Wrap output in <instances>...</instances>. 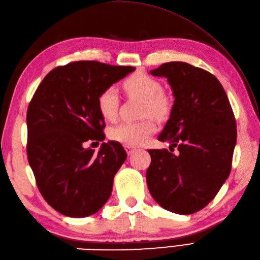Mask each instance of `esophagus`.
<instances>
[{"mask_svg":"<svg viewBox=\"0 0 260 260\" xmlns=\"http://www.w3.org/2000/svg\"><path fill=\"white\" fill-rule=\"evenodd\" d=\"M125 150H126L127 154H128V155H131V154H133V153H134V151L136 150V148H135V147H133V146L126 145V146H125Z\"/></svg>","mask_w":260,"mask_h":260,"instance_id":"34e87169","label":"esophagus"}]
</instances>
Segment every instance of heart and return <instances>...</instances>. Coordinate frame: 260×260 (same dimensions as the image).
<instances>
[{"label":"heart","mask_w":260,"mask_h":260,"mask_svg":"<svg viewBox=\"0 0 260 260\" xmlns=\"http://www.w3.org/2000/svg\"><path fill=\"white\" fill-rule=\"evenodd\" d=\"M123 88L131 96L143 98V115L155 116L164 118L171 110L170 98L162 91V85L157 79L144 73H136L129 76L123 82ZM98 109L104 118L114 120L117 116L119 107V96L114 87L104 89L98 96ZM156 132L155 121L145 118L136 121H123L110 131L113 140L124 143L126 145H141L148 136Z\"/></svg>","instance_id":"b5f03b06"}]
</instances>
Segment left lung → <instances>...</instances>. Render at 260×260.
I'll use <instances>...</instances> for the list:
<instances>
[{
    "label": "left lung",
    "mask_w": 260,
    "mask_h": 260,
    "mask_svg": "<svg viewBox=\"0 0 260 260\" xmlns=\"http://www.w3.org/2000/svg\"><path fill=\"white\" fill-rule=\"evenodd\" d=\"M165 77L174 104L158 141L171 150H148V190L165 210L191 214L213 200L228 179L237 141L235 115L227 93L209 71L172 61L151 70Z\"/></svg>",
    "instance_id": "obj_1"
}]
</instances>
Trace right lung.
Here are the masks:
<instances>
[{
	"label": "right lung",
	"mask_w": 260,
	"mask_h": 260,
	"mask_svg": "<svg viewBox=\"0 0 260 260\" xmlns=\"http://www.w3.org/2000/svg\"><path fill=\"white\" fill-rule=\"evenodd\" d=\"M134 70L75 61L52 69L37 88L26 113L27 161L42 197L61 214L88 217L112 194L124 147L109 141L95 154L84 144L105 140L98 96Z\"/></svg>",
	"instance_id": "add662e5"
}]
</instances>
